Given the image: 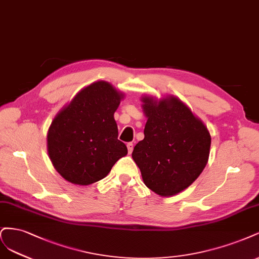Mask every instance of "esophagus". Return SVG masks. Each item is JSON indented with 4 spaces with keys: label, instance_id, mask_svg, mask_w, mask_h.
Listing matches in <instances>:
<instances>
[{
    "label": "esophagus",
    "instance_id": "obj_1",
    "mask_svg": "<svg viewBox=\"0 0 259 259\" xmlns=\"http://www.w3.org/2000/svg\"><path fill=\"white\" fill-rule=\"evenodd\" d=\"M127 147H128V153L131 154L132 151H133V143H132V142H129V143L127 144Z\"/></svg>",
    "mask_w": 259,
    "mask_h": 259
}]
</instances>
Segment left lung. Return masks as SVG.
I'll return each instance as SVG.
<instances>
[{"instance_id":"left-lung-1","label":"left lung","mask_w":259,"mask_h":259,"mask_svg":"<svg viewBox=\"0 0 259 259\" xmlns=\"http://www.w3.org/2000/svg\"><path fill=\"white\" fill-rule=\"evenodd\" d=\"M147 117L144 139L132 152L144 184L154 193L169 197L196 181L208 159L211 136L178 98L156 102L143 98Z\"/></svg>"}]
</instances>
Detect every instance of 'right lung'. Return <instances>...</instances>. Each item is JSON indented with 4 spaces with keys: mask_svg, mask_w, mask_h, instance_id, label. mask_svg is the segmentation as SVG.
<instances>
[{
    "mask_svg": "<svg viewBox=\"0 0 259 259\" xmlns=\"http://www.w3.org/2000/svg\"><path fill=\"white\" fill-rule=\"evenodd\" d=\"M121 98L111 84L96 81L56 116L47 136L48 154L63 179L77 185L93 184L127 155L114 119Z\"/></svg>",
    "mask_w": 259,
    "mask_h": 259,
    "instance_id": "add662e5",
    "label": "right lung"
}]
</instances>
